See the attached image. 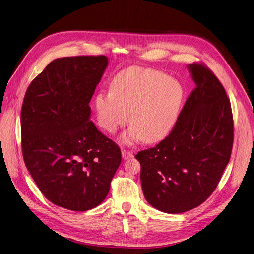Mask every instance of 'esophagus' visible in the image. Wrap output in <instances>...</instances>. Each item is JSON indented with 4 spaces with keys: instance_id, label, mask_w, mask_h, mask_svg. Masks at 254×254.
Masks as SVG:
<instances>
[{
    "instance_id": "1",
    "label": "esophagus",
    "mask_w": 254,
    "mask_h": 254,
    "mask_svg": "<svg viewBox=\"0 0 254 254\" xmlns=\"http://www.w3.org/2000/svg\"><path fill=\"white\" fill-rule=\"evenodd\" d=\"M122 155H123L124 159H129L132 157L131 152L129 150H125V149L122 151Z\"/></svg>"
}]
</instances>
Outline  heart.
Returning <instances> with one entry per match:
<instances>
[{
	"label": "heart",
	"mask_w": 254,
	"mask_h": 254,
	"mask_svg": "<svg viewBox=\"0 0 254 254\" xmlns=\"http://www.w3.org/2000/svg\"><path fill=\"white\" fill-rule=\"evenodd\" d=\"M185 91L182 84L167 74L141 67L118 72L111 91H100L95 97L98 123L112 133L125 125L129 114L131 127L123 141L142 139L155 143L164 139L175 127L182 108Z\"/></svg>",
	"instance_id": "obj_1"
}]
</instances>
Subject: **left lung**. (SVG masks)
I'll return each instance as SVG.
<instances>
[{
	"instance_id": "8db88e82",
	"label": "left lung",
	"mask_w": 254,
	"mask_h": 254,
	"mask_svg": "<svg viewBox=\"0 0 254 254\" xmlns=\"http://www.w3.org/2000/svg\"><path fill=\"white\" fill-rule=\"evenodd\" d=\"M195 90L168 136L134 156L148 203L165 213L191 210L215 190L229 163L234 139L230 100L203 64L188 66Z\"/></svg>"
}]
</instances>
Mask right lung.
<instances>
[{
    "instance_id": "add662e5",
    "label": "right lung",
    "mask_w": 254,
    "mask_h": 254,
    "mask_svg": "<svg viewBox=\"0 0 254 254\" xmlns=\"http://www.w3.org/2000/svg\"><path fill=\"white\" fill-rule=\"evenodd\" d=\"M107 65L103 55L53 60L29 84L21 108L29 174L49 201L73 211L102 203L122 162L120 147L90 120L89 103Z\"/></svg>"
}]
</instances>
